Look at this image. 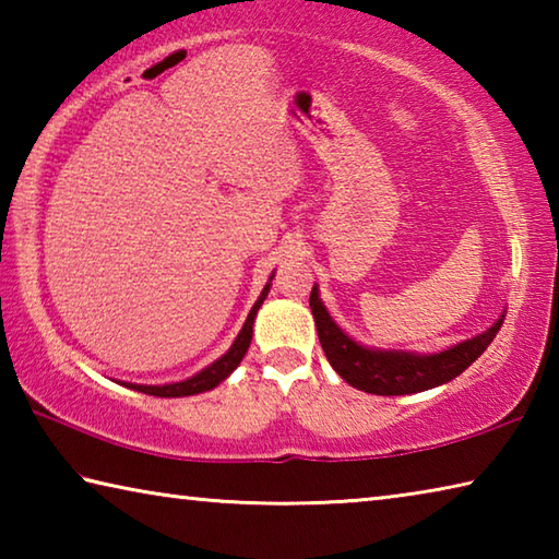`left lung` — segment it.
<instances>
[{"mask_svg":"<svg viewBox=\"0 0 559 559\" xmlns=\"http://www.w3.org/2000/svg\"><path fill=\"white\" fill-rule=\"evenodd\" d=\"M310 310H313L320 345L325 349L328 362L343 377L347 384L357 386L359 392L400 396L427 392L459 377L468 365L486 353L493 343L506 313H500L493 325L476 337L463 340L439 353H409V349H382L367 347L349 337L340 328L333 316L328 313L323 298H320L318 283L310 290Z\"/></svg>","mask_w":559,"mask_h":559,"instance_id":"1","label":"left lung"}]
</instances>
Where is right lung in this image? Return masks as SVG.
Listing matches in <instances>:
<instances>
[{
	"instance_id": "right-lung-1",
	"label": "right lung",
	"mask_w": 559,
	"mask_h": 559,
	"mask_svg": "<svg viewBox=\"0 0 559 559\" xmlns=\"http://www.w3.org/2000/svg\"><path fill=\"white\" fill-rule=\"evenodd\" d=\"M271 281H273V273H271L266 286H263L259 300L253 302L249 316H246L243 328L239 330V335H236L231 347L226 349L219 359H214L212 365H206L202 372H197L192 377H187V380L173 382V384H132V382H122V384L130 386V390H135V392L150 394V396H192V394H202V392L214 390L216 384H222L226 377H229L236 367L241 365V359L246 355V349H249L251 337H253V320H257L259 308L263 306V300H266V296H269Z\"/></svg>"
}]
</instances>
